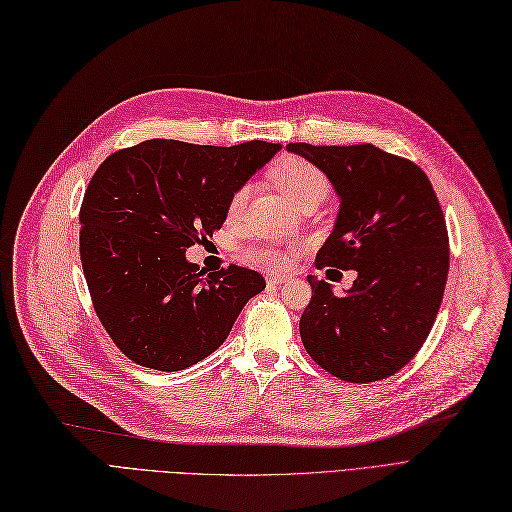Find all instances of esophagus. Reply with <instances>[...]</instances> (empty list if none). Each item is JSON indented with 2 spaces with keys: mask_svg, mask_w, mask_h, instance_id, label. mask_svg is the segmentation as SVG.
Returning <instances> with one entry per match:
<instances>
[{
  "mask_svg": "<svg viewBox=\"0 0 512 512\" xmlns=\"http://www.w3.org/2000/svg\"><path fill=\"white\" fill-rule=\"evenodd\" d=\"M291 278L287 276H278V274H270L268 276V287H280V285H287Z\"/></svg>",
  "mask_w": 512,
  "mask_h": 512,
  "instance_id": "1",
  "label": "esophagus"
}]
</instances>
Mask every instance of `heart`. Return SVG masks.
<instances>
[{
	"label": "heart",
	"instance_id": "1",
	"mask_svg": "<svg viewBox=\"0 0 512 512\" xmlns=\"http://www.w3.org/2000/svg\"><path fill=\"white\" fill-rule=\"evenodd\" d=\"M272 179L278 185V189L291 204H297L299 200H304L308 196H320L323 198L327 194V177L320 173V170L304 160L297 158H285L282 162L276 164L272 170ZM246 198V189H238V192L230 200V213H236L238 208L244 204ZM249 257L257 263H263V266L270 268H285L287 266V255L274 249V246H253L249 251Z\"/></svg>",
	"mask_w": 512,
	"mask_h": 512
}]
</instances>
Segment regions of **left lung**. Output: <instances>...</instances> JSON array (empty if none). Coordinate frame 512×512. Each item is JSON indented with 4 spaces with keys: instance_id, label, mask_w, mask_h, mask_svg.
I'll return each mask as SVG.
<instances>
[{
    "instance_id": "obj_1",
    "label": "left lung",
    "mask_w": 512,
    "mask_h": 512,
    "mask_svg": "<svg viewBox=\"0 0 512 512\" xmlns=\"http://www.w3.org/2000/svg\"><path fill=\"white\" fill-rule=\"evenodd\" d=\"M287 149L323 170L339 196L316 268L358 274L344 297L308 276L301 342L339 380H384L418 354L443 301L449 238L437 194L420 166L371 143Z\"/></svg>"
}]
</instances>
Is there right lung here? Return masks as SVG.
Segmentation results:
<instances>
[{
    "label": "right lung",
    "mask_w": 512,
    "mask_h": 512,
    "mask_svg": "<svg viewBox=\"0 0 512 512\" xmlns=\"http://www.w3.org/2000/svg\"><path fill=\"white\" fill-rule=\"evenodd\" d=\"M280 149L151 139L97 168L80 211V257L94 312L130 361L158 371L196 365L266 289L259 272L234 263L204 274L185 251L219 230L232 196Z\"/></svg>",
    "instance_id": "1"
}]
</instances>
